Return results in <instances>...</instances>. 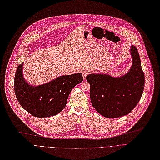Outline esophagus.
<instances>
[{
	"label": "esophagus",
	"instance_id": "1",
	"mask_svg": "<svg viewBox=\"0 0 160 160\" xmlns=\"http://www.w3.org/2000/svg\"><path fill=\"white\" fill-rule=\"evenodd\" d=\"M82 76H83V78H84V80H86V76H87V75L89 74V71L88 70H83L82 72Z\"/></svg>",
	"mask_w": 160,
	"mask_h": 160
}]
</instances>
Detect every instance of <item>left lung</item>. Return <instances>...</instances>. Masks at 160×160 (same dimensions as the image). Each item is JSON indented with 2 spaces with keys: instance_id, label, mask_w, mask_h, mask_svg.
Listing matches in <instances>:
<instances>
[{
  "instance_id": "8db88e82",
  "label": "left lung",
  "mask_w": 160,
  "mask_h": 160,
  "mask_svg": "<svg viewBox=\"0 0 160 160\" xmlns=\"http://www.w3.org/2000/svg\"><path fill=\"white\" fill-rule=\"evenodd\" d=\"M131 53L132 65L127 74L119 78L99 74L86 76L92 106L105 117L117 118L131 113L142 95L144 74L138 51L134 45Z\"/></svg>"
}]
</instances>
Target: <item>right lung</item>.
<instances>
[{
    "label": "right lung",
    "instance_id": "obj_1",
    "mask_svg": "<svg viewBox=\"0 0 160 160\" xmlns=\"http://www.w3.org/2000/svg\"><path fill=\"white\" fill-rule=\"evenodd\" d=\"M23 63L18 67L14 76V91L22 107L37 117L56 115L67 105L72 88L83 81L82 73L61 76L43 85H29L22 75Z\"/></svg>",
    "mask_w": 160,
    "mask_h": 160
}]
</instances>
